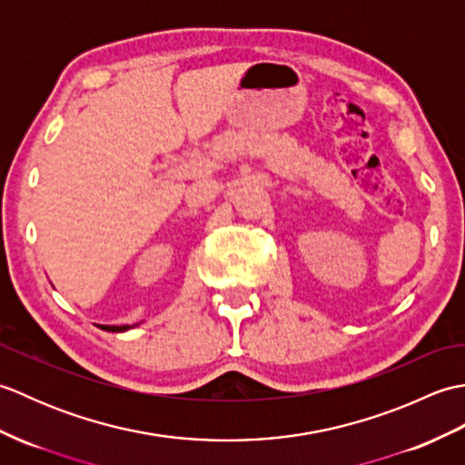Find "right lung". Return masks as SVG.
Segmentation results:
<instances>
[{
	"instance_id": "add662e5",
	"label": "right lung",
	"mask_w": 465,
	"mask_h": 465,
	"mask_svg": "<svg viewBox=\"0 0 465 465\" xmlns=\"http://www.w3.org/2000/svg\"><path fill=\"white\" fill-rule=\"evenodd\" d=\"M137 325V323H135ZM134 325H104V330L105 331H127V330H132Z\"/></svg>"
}]
</instances>
